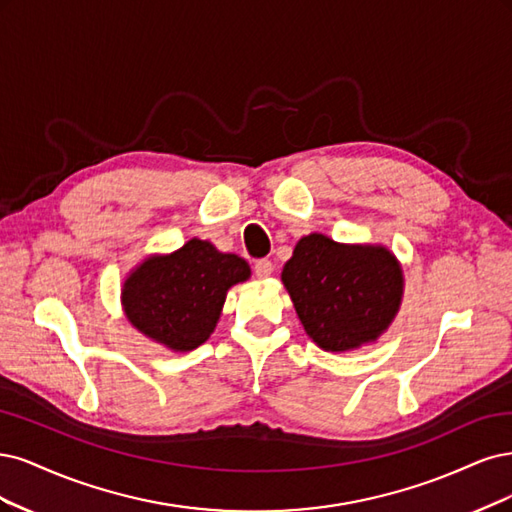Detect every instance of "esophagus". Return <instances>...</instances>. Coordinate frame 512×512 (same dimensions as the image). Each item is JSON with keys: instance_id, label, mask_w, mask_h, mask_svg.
Returning <instances> with one entry per match:
<instances>
[{"instance_id": "1", "label": "esophagus", "mask_w": 512, "mask_h": 512, "mask_svg": "<svg viewBox=\"0 0 512 512\" xmlns=\"http://www.w3.org/2000/svg\"><path fill=\"white\" fill-rule=\"evenodd\" d=\"M272 272H274V266H272L270 259H259V261H255V276L268 278Z\"/></svg>"}]
</instances>
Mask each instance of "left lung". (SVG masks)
Masks as SVG:
<instances>
[{
    "mask_svg": "<svg viewBox=\"0 0 512 512\" xmlns=\"http://www.w3.org/2000/svg\"><path fill=\"white\" fill-rule=\"evenodd\" d=\"M283 285L323 351L344 353L374 342L402 304L400 261L381 244H340L310 234L295 244Z\"/></svg>",
    "mask_w": 512,
    "mask_h": 512,
    "instance_id": "left-lung-1",
    "label": "left lung"
}]
</instances>
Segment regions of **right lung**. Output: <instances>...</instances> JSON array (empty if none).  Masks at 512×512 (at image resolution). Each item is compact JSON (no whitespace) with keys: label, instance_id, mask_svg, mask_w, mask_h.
<instances>
[{"label":"right lung","instance_id":"right-lung-1","mask_svg":"<svg viewBox=\"0 0 512 512\" xmlns=\"http://www.w3.org/2000/svg\"><path fill=\"white\" fill-rule=\"evenodd\" d=\"M251 278L242 257L193 238L170 255L146 257L121 289L125 317L170 351L187 353L217 327L229 287Z\"/></svg>","mask_w":512,"mask_h":512}]
</instances>
